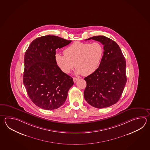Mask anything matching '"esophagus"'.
Returning a JSON list of instances; mask_svg holds the SVG:
<instances>
[{"instance_id": "34e87169", "label": "esophagus", "mask_w": 150, "mask_h": 150, "mask_svg": "<svg viewBox=\"0 0 150 150\" xmlns=\"http://www.w3.org/2000/svg\"><path fill=\"white\" fill-rule=\"evenodd\" d=\"M78 79H79V78H76V77H73L74 82H76Z\"/></svg>"}]
</instances>
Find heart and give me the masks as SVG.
Instances as JSON below:
<instances>
[{
	"mask_svg": "<svg viewBox=\"0 0 150 150\" xmlns=\"http://www.w3.org/2000/svg\"><path fill=\"white\" fill-rule=\"evenodd\" d=\"M103 54L104 49L99 43L76 42L64 49V55L55 54V62L64 73H70L75 66V73L88 76L98 69Z\"/></svg>",
	"mask_w": 150,
	"mask_h": 150,
	"instance_id": "obj_1",
	"label": "heart"
}]
</instances>
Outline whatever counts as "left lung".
<instances>
[{
    "instance_id": "obj_1",
    "label": "left lung",
    "mask_w": 150,
    "mask_h": 150,
    "mask_svg": "<svg viewBox=\"0 0 150 150\" xmlns=\"http://www.w3.org/2000/svg\"><path fill=\"white\" fill-rule=\"evenodd\" d=\"M99 42L104 45V54L98 69L84 78L86 101L93 107L103 108L119 101L127 82L125 58L117 44L104 36L86 40Z\"/></svg>"
}]
</instances>
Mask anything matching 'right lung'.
I'll use <instances>...</instances> for the list:
<instances>
[{
    "label": "right lung",
    "mask_w": 150,
    "mask_h": 150,
    "mask_svg": "<svg viewBox=\"0 0 150 150\" xmlns=\"http://www.w3.org/2000/svg\"><path fill=\"white\" fill-rule=\"evenodd\" d=\"M71 42L46 35L34 40L25 53L23 84L31 101L42 109L60 107L74 84L73 78L60 69L55 60L57 49Z\"/></svg>",
    "instance_id": "obj_1"
}]
</instances>
